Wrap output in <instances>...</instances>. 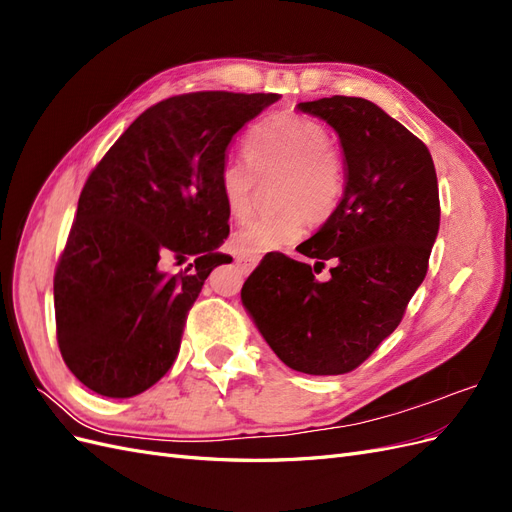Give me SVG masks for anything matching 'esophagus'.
Here are the masks:
<instances>
[{
  "instance_id": "esophagus-1",
  "label": "esophagus",
  "mask_w": 512,
  "mask_h": 512,
  "mask_svg": "<svg viewBox=\"0 0 512 512\" xmlns=\"http://www.w3.org/2000/svg\"><path fill=\"white\" fill-rule=\"evenodd\" d=\"M235 260H237V265H239L243 271H252V269L256 267V262H258V258L245 256V254H239Z\"/></svg>"
}]
</instances>
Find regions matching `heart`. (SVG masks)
I'll list each match as a JSON object with an SVG mask.
<instances>
[{"label": "heart", "instance_id": "heart-1", "mask_svg": "<svg viewBox=\"0 0 512 512\" xmlns=\"http://www.w3.org/2000/svg\"><path fill=\"white\" fill-rule=\"evenodd\" d=\"M322 123L297 113L260 119L243 141L245 160H226L218 170V194L226 213L245 220L252 213L258 179L282 173L275 185L280 211L262 215L235 232V247L247 256L286 250L307 228V215L320 220L337 207L344 192V168L329 147Z\"/></svg>", "mask_w": 512, "mask_h": 512}]
</instances>
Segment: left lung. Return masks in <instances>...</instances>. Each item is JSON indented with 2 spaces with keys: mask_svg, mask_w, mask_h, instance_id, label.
I'll use <instances>...</instances> for the list:
<instances>
[{
  "mask_svg": "<svg viewBox=\"0 0 512 512\" xmlns=\"http://www.w3.org/2000/svg\"><path fill=\"white\" fill-rule=\"evenodd\" d=\"M327 121L344 151L346 188L329 220L297 250L324 267L271 254L241 288L245 312L290 369L339 376L359 367L404 318L427 275L440 228L438 177L429 149L365 98L301 102Z\"/></svg>",
  "mask_w": 512,
  "mask_h": 512,
  "instance_id": "left-lung-1",
  "label": "left lung"
}]
</instances>
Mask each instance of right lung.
<instances>
[{
    "instance_id": "obj_1",
    "label": "right lung",
    "mask_w": 512,
    "mask_h": 512,
    "mask_svg": "<svg viewBox=\"0 0 512 512\" xmlns=\"http://www.w3.org/2000/svg\"><path fill=\"white\" fill-rule=\"evenodd\" d=\"M277 94L198 91L136 117L89 175L53 282L57 342L98 395L147 391L173 365L185 316L209 273L230 262L218 170L247 121ZM194 257L185 274L166 259Z\"/></svg>"
}]
</instances>
